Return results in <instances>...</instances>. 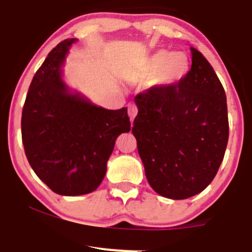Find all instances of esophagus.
Wrapping results in <instances>:
<instances>
[{"mask_svg": "<svg viewBox=\"0 0 252 252\" xmlns=\"http://www.w3.org/2000/svg\"><path fill=\"white\" fill-rule=\"evenodd\" d=\"M128 114L129 117H130V121L133 122L134 118H135V116L138 114V107H136V105L130 103V105L128 106Z\"/></svg>", "mask_w": 252, "mask_h": 252, "instance_id": "esophagus-1", "label": "esophagus"}]
</instances>
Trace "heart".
Masks as SVG:
<instances>
[{
  "mask_svg": "<svg viewBox=\"0 0 252 252\" xmlns=\"http://www.w3.org/2000/svg\"><path fill=\"white\" fill-rule=\"evenodd\" d=\"M190 63L188 56L182 52L161 50L151 56L141 69L142 75L158 74V80L163 84L179 83L187 77Z\"/></svg>",
  "mask_w": 252,
  "mask_h": 252,
  "instance_id": "obj_1",
  "label": "heart"
}]
</instances>
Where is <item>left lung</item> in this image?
<instances>
[{
    "instance_id": "left-lung-1",
    "label": "left lung",
    "mask_w": 252,
    "mask_h": 252,
    "mask_svg": "<svg viewBox=\"0 0 252 252\" xmlns=\"http://www.w3.org/2000/svg\"><path fill=\"white\" fill-rule=\"evenodd\" d=\"M191 69L179 83L135 96L133 131L147 182L161 196L184 200L217 174L229 136L227 97L212 65L191 47Z\"/></svg>"
}]
</instances>
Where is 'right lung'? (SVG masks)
Returning a JSON list of instances; mask_svg holds the SVG:
<instances>
[{
  "label": "right lung",
  "instance_id": "1",
  "mask_svg": "<svg viewBox=\"0 0 252 252\" xmlns=\"http://www.w3.org/2000/svg\"><path fill=\"white\" fill-rule=\"evenodd\" d=\"M77 39L60 42L37 69L22 113L30 166L56 194L77 196L98 188L116 139L130 130L126 107L106 110L70 93L61 65Z\"/></svg>",
  "mask_w": 252,
  "mask_h": 252
}]
</instances>
